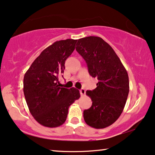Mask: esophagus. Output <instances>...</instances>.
I'll use <instances>...</instances> for the list:
<instances>
[{"label":"esophagus","instance_id":"1","mask_svg":"<svg viewBox=\"0 0 155 155\" xmlns=\"http://www.w3.org/2000/svg\"><path fill=\"white\" fill-rule=\"evenodd\" d=\"M79 91H80V94H81V96H84L86 94V91L84 88H81V89L79 90Z\"/></svg>","mask_w":155,"mask_h":155}]
</instances>
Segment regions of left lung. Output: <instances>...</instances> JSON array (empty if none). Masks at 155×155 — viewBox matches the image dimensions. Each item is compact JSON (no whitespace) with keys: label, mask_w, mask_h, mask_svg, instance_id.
<instances>
[{"label":"left lung","mask_w":155,"mask_h":155,"mask_svg":"<svg viewBox=\"0 0 155 155\" xmlns=\"http://www.w3.org/2000/svg\"><path fill=\"white\" fill-rule=\"evenodd\" d=\"M76 51L87 64L88 73L98 82L87 91L92 106L84 110L86 124L96 129L110 126L124 109L129 94L128 74L112 47L99 37L78 40Z\"/></svg>","instance_id":"obj_1"}]
</instances>
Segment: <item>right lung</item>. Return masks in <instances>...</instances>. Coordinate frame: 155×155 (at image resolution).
<instances>
[{"label":"right lung","mask_w":155,"mask_h":155,"mask_svg":"<svg viewBox=\"0 0 155 155\" xmlns=\"http://www.w3.org/2000/svg\"><path fill=\"white\" fill-rule=\"evenodd\" d=\"M76 40L57 41L44 49L26 71L23 91L30 112L40 125L56 127L67 120L69 107L79 98L75 88L59 87L65 61L75 49Z\"/></svg>","instance_id":"right-lung-1"}]
</instances>
